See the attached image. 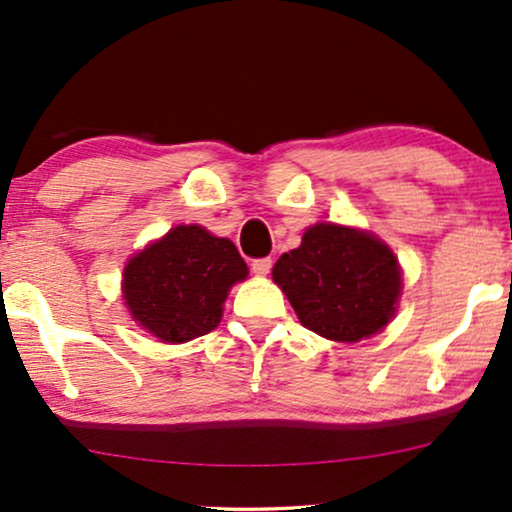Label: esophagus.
Masks as SVG:
<instances>
[{"instance_id":"34e87169","label":"esophagus","mask_w":512,"mask_h":512,"mask_svg":"<svg viewBox=\"0 0 512 512\" xmlns=\"http://www.w3.org/2000/svg\"><path fill=\"white\" fill-rule=\"evenodd\" d=\"M270 268H273V258H256V261L251 263V270H254V275L258 277L268 275Z\"/></svg>"}]
</instances>
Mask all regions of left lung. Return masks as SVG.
Segmentation results:
<instances>
[{
    "label": "left lung",
    "instance_id": "left-lung-1",
    "mask_svg": "<svg viewBox=\"0 0 512 512\" xmlns=\"http://www.w3.org/2000/svg\"><path fill=\"white\" fill-rule=\"evenodd\" d=\"M273 280L301 325L346 344L382 332L401 296L394 251L372 232L337 223L308 227L301 246L277 258Z\"/></svg>",
    "mask_w": 512,
    "mask_h": 512
}]
</instances>
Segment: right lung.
Returning <instances> with one entry per match:
<instances>
[{
  "mask_svg": "<svg viewBox=\"0 0 512 512\" xmlns=\"http://www.w3.org/2000/svg\"><path fill=\"white\" fill-rule=\"evenodd\" d=\"M246 275L230 239L201 225H178L125 263V308L161 342L182 344L216 330L227 292Z\"/></svg>",
  "mask_w": 512,
  "mask_h": 512,
  "instance_id": "1",
  "label": "right lung"
}]
</instances>
